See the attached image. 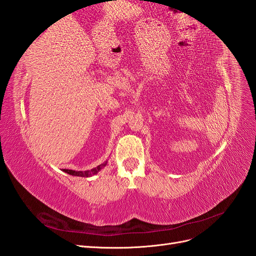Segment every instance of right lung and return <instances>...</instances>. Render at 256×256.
I'll use <instances>...</instances> for the list:
<instances>
[{
  "instance_id": "obj_1",
  "label": "right lung",
  "mask_w": 256,
  "mask_h": 256,
  "mask_svg": "<svg viewBox=\"0 0 256 256\" xmlns=\"http://www.w3.org/2000/svg\"><path fill=\"white\" fill-rule=\"evenodd\" d=\"M106 164H108V160L104 161V164H99V166H96V168H90V170H88V171H74V170H66V168H64L63 172H65V173H67V174H69V175H72V176L90 177V176L96 175V174L100 171V170H102V168L106 166Z\"/></svg>"
}]
</instances>
